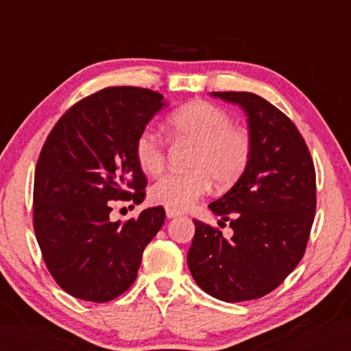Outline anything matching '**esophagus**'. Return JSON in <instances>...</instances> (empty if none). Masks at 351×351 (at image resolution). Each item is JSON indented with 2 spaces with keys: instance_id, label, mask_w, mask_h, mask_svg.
Wrapping results in <instances>:
<instances>
[{
  "instance_id": "obj_1",
  "label": "esophagus",
  "mask_w": 351,
  "mask_h": 351,
  "mask_svg": "<svg viewBox=\"0 0 351 351\" xmlns=\"http://www.w3.org/2000/svg\"><path fill=\"white\" fill-rule=\"evenodd\" d=\"M166 215H167V219H173V217H180V215H182V213L181 211H178V210H175V208H166Z\"/></svg>"
}]
</instances>
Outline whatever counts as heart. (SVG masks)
<instances>
[{"label":"heart","instance_id":"b5f03b06","mask_svg":"<svg viewBox=\"0 0 351 351\" xmlns=\"http://www.w3.org/2000/svg\"><path fill=\"white\" fill-rule=\"evenodd\" d=\"M169 130L178 140L195 145L190 171H171L151 189L152 202L185 210L210 191L213 182L228 189L238 181L252 155L250 134L232 125L225 110L206 101H193L169 116ZM136 160L146 175L155 176L166 164V145L158 132L143 130L136 140Z\"/></svg>","mask_w":351,"mask_h":351}]
</instances>
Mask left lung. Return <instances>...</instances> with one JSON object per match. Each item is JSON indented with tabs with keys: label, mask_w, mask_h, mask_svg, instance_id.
<instances>
[{
	"label": "left lung",
	"mask_w": 351,
	"mask_h": 351,
	"mask_svg": "<svg viewBox=\"0 0 351 351\" xmlns=\"http://www.w3.org/2000/svg\"><path fill=\"white\" fill-rule=\"evenodd\" d=\"M211 95L244 110L252 155L234 187L208 205L229 221L232 238L195 220L187 264L215 299L255 300L278 288L304 255L317 206L315 167L299 130L270 102L249 92Z\"/></svg>",
	"instance_id": "8db88e82"
}]
</instances>
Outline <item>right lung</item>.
Wrapping results in <instances>:
<instances>
[{"label": "right lung", "instance_id": "1", "mask_svg": "<svg viewBox=\"0 0 351 351\" xmlns=\"http://www.w3.org/2000/svg\"><path fill=\"white\" fill-rule=\"evenodd\" d=\"M164 106L149 88H102L66 111L45 141L34 175V232L52 278L77 299L104 303L123 294L166 219L154 206L125 223L110 220L114 200L143 202L146 178L134 147Z\"/></svg>", "mask_w": 351, "mask_h": 351}]
</instances>
